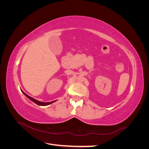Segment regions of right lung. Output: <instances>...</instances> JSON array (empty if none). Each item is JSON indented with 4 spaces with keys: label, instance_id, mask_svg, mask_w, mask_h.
Returning a JSON list of instances; mask_svg holds the SVG:
<instances>
[{
    "label": "right lung",
    "instance_id": "1",
    "mask_svg": "<svg viewBox=\"0 0 149 149\" xmlns=\"http://www.w3.org/2000/svg\"><path fill=\"white\" fill-rule=\"evenodd\" d=\"M23 93L25 94V95L26 97H27L29 99V100H30L31 101H32L33 102H35V104H38V105H39V106H47V105L50 104H52V103H53V102L56 101H54L49 102H40V101H37V100H35V99H33V97H31L28 96L27 94H26L25 93L23 92Z\"/></svg>",
    "mask_w": 149,
    "mask_h": 149
}]
</instances>
